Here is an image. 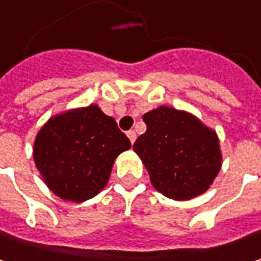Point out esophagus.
Masks as SVG:
<instances>
[{
    "label": "esophagus",
    "instance_id": "esophagus-1",
    "mask_svg": "<svg viewBox=\"0 0 261 261\" xmlns=\"http://www.w3.org/2000/svg\"><path fill=\"white\" fill-rule=\"evenodd\" d=\"M127 136H128V139H130L131 143H134V140H136V131L130 130L127 133Z\"/></svg>",
    "mask_w": 261,
    "mask_h": 261
}]
</instances>
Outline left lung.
Wrapping results in <instances>:
<instances>
[{
  "instance_id": "left-lung-1",
  "label": "left lung",
  "mask_w": 261,
  "mask_h": 261,
  "mask_svg": "<svg viewBox=\"0 0 261 261\" xmlns=\"http://www.w3.org/2000/svg\"><path fill=\"white\" fill-rule=\"evenodd\" d=\"M146 131L133 145L151 184L165 196L187 201L204 193L222 165L216 131L192 113L160 106L143 115Z\"/></svg>"
}]
</instances>
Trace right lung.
<instances>
[{"label": "right lung", "instance_id": "1", "mask_svg": "<svg viewBox=\"0 0 261 261\" xmlns=\"http://www.w3.org/2000/svg\"><path fill=\"white\" fill-rule=\"evenodd\" d=\"M130 148L116 121L92 104L48 119L36 136L33 157L54 195L83 202L106 187L116 157Z\"/></svg>", "mask_w": 261, "mask_h": 261}]
</instances>
